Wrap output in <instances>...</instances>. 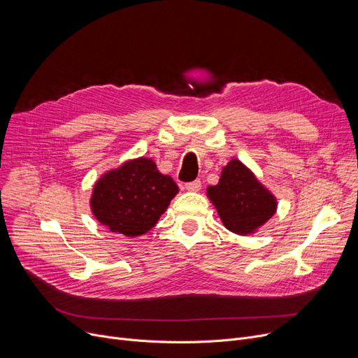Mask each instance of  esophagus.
<instances>
[{"label": "esophagus", "mask_w": 358, "mask_h": 358, "mask_svg": "<svg viewBox=\"0 0 358 358\" xmlns=\"http://www.w3.org/2000/svg\"><path fill=\"white\" fill-rule=\"evenodd\" d=\"M200 189H201V181L200 180H194L192 182H185V190L199 192Z\"/></svg>", "instance_id": "esophagus-1"}]
</instances>
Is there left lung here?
Instances as JSON below:
<instances>
[{
  "mask_svg": "<svg viewBox=\"0 0 358 358\" xmlns=\"http://www.w3.org/2000/svg\"><path fill=\"white\" fill-rule=\"evenodd\" d=\"M208 197L227 229L238 235L254 234L277 210L275 197L239 159L223 166L219 182L209 185Z\"/></svg>",
  "mask_w": 358,
  "mask_h": 358,
  "instance_id": "1",
  "label": "left lung"
}]
</instances>
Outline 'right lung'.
Listing matches in <instances>:
<instances>
[{"label": "right lung", "mask_w": 358, "mask_h": 358, "mask_svg": "<svg viewBox=\"0 0 358 358\" xmlns=\"http://www.w3.org/2000/svg\"><path fill=\"white\" fill-rule=\"evenodd\" d=\"M178 187L149 158L126 161L101 176L91 194V210L111 232L139 236L152 229Z\"/></svg>", "instance_id": "obj_1"}]
</instances>
